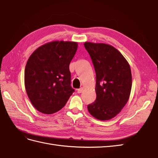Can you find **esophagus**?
Listing matches in <instances>:
<instances>
[{"mask_svg":"<svg viewBox=\"0 0 158 158\" xmlns=\"http://www.w3.org/2000/svg\"><path fill=\"white\" fill-rule=\"evenodd\" d=\"M83 88H79V89H77V93H79V94H80V93H81V92H83Z\"/></svg>","mask_w":158,"mask_h":158,"instance_id":"1","label":"esophagus"}]
</instances>
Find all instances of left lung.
<instances>
[{
	"label": "left lung",
	"mask_w": 158,
	"mask_h": 158,
	"mask_svg": "<svg viewBox=\"0 0 158 158\" xmlns=\"http://www.w3.org/2000/svg\"><path fill=\"white\" fill-rule=\"evenodd\" d=\"M96 75V99L88 105L96 119L106 121L119 113L130 98L132 73L126 58L114 47L105 43L85 42Z\"/></svg>",
	"instance_id": "left-lung-1"
}]
</instances>
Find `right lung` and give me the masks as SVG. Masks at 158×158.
<instances>
[{"instance_id": "1", "label": "right lung", "mask_w": 158, "mask_h": 158, "mask_svg": "<svg viewBox=\"0 0 158 158\" xmlns=\"http://www.w3.org/2000/svg\"><path fill=\"white\" fill-rule=\"evenodd\" d=\"M77 48V42L52 41L40 46L29 57L24 71L25 88L39 112H58L75 91L70 85L69 64Z\"/></svg>"}]
</instances>
